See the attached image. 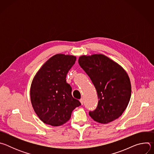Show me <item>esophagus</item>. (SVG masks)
<instances>
[{
	"label": "esophagus",
	"mask_w": 154,
	"mask_h": 154,
	"mask_svg": "<svg viewBox=\"0 0 154 154\" xmlns=\"http://www.w3.org/2000/svg\"><path fill=\"white\" fill-rule=\"evenodd\" d=\"M80 102H81V103H82V105H83V102H84V101H83V99L82 98V99H80Z\"/></svg>",
	"instance_id": "1"
}]
</instances>
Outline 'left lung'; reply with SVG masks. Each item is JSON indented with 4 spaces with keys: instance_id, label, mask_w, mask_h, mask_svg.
Returning <instances> with one entry per match:
<instances>
[{
    "instance_id": "8db88e82",
    "label": "left lung",
    "mask_w": 154,
    "mask_h": 154,
    "mask_svg": "<svg viewBox=\"0 0 154 154\" xmlns=\"http://www.w3.org/2000/svg\"><path fill=\"white\" fill-rule=\"evenodd\" d=\"M79 63L90 77L97 93V108L90 111L89 115L101 124L121 116L131 97V83L126 71L102 54L81 56Z\"/></svg>"
}]
</instances>
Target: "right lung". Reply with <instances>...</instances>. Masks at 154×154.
I'll return each instance as SVG.
<instances>
[{"instance_id":"1","label":"right lung","mask_w":154,"mask_h":154,"mask_svg":"<svg viewBox=\"0 0 154 154\" xmlns=\"http://www.w3.org/2000/svg\"><path fill=\"white\" fill-rule=\"evenodd\" d=\"M73 55L57 54L49 58L34 77L30 88L32 106L39 118L46 124L60 126L69 120L81 103L71 94L66 77L74 64Z\"/></svg>"}]
</instances>
